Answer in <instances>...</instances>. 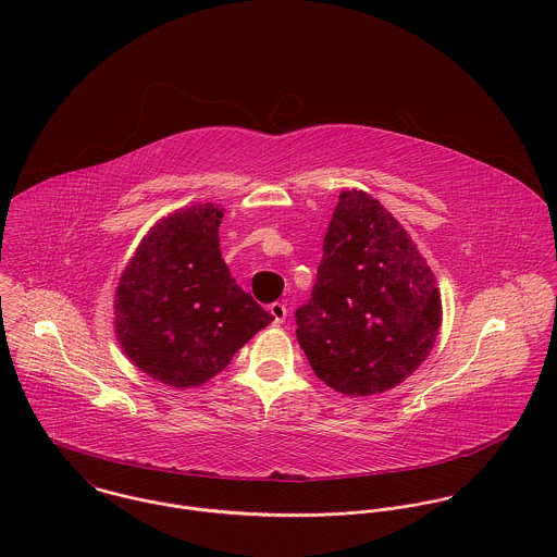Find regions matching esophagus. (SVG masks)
Masks as SVG:
<instances>
[{"label":"esophagus","instance_id":"34e87169","mask_svg":"<svg viewBox=\"0 0 557 557\" xmlns=\"http://www.w3.org/2000/svg\"><path fill=\"white\" fill-rule=\"evenodd\" d=\"M270 315L274 319V323H283L287 319V307L281 302H274L270 305Z\"/></svg>","mask_w":557,"mask_h":557}]
</instances>
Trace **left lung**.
<instances>
[{
    "mask_svg": "<svg viewBox=\"0 0 557 557\" xmlns=\"http://www.w3.org/2000/svg\"><path fill=\"white\" fill-rule=\"evenodd\" d=\"M296 323L315 375L347 397L393 391L431 354L442 325L435 274L369 193L338 195L318 283Z\"/></svg>",
    "mask_w": 557,
    "mask_h": 557,
    "instance_id": "left-lung-1",
    "label": "left lung"
}]
</instances>
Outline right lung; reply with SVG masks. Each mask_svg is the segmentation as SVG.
<instances>
[{
	"label": "right lung",
	"instance_id": "1",
	"mask_svg": "<svg viewBox=\"0 0 557 557\" xmlns=\"http://www.w3.org/2000/svg\"><path fill=\"white\" fill-rule=\"evenodd\" d=\"M223 212L216 203H195L160 219L115 287L113 327L122 351L177 391L219 375L272 321L221 257Z\"/></svg>",
	"mask_w": 557,
	"mask_h": 557
}]
</instances>
